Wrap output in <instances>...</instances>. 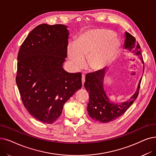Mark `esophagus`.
<instances>
[{
	"mask_svg": "<svg viewBox=\"0 0 156 156\" xmlns=\"http://www.w3.org/2000/svg\"><path fill=\"white\" fill-rule=\"evenodd\" d=\"M85 75L84 74H82V85H83L84 83H85Z\"/></svg>",
	"mask_w": 156,
	"mask_h": 156,
	"instance_id": "1",
	"label": "esophagus"
}]
</instances>
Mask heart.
Here are the masks:
<instances>
[{"label": "heart", "mask_w": 156, "mask_h": 156, "mask_svg": "<svg viewBox=\"0 0 156 156\" xmlns=\"http://www.w3.org/2000/svg\"><path fill=\"white\" fill-rule=\"evenodd\" d=\"M120 43L112 31L94 28L86 30L80 34L75 43L67 48V55L73 69L78 71L87 64L93 71L103 69L116 56Z\"/></svg>", "instance_id": "heart-1"}]
</instances>
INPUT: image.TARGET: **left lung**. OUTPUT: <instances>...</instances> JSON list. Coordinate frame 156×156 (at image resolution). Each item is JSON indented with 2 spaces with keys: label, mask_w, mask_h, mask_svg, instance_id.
Here are the masks:
<instances>
[{
  "label": "left lung",
  "mask_w": 156,
  "mask_h": 156,
  "mask_svg": "<svg viewBox=\"0 0 156 156\" xmlns=\"http://www.w3.org/2000/svg\"><path fill=\"white\" fill-rule=\"evenodd\" d=\"M124 50L134 53L144 64L140 46L136 42V39L126 32L124 34ZM106 71V68H104L102 70L87 74L84 83V87L89 92L90 98L87 105L88 114L92 119L104 123L117 119L127 111L138 97L142 78H141L139 81L136 92L129 99L124 102L115 103L111 101L105 90L104 78ZM143 71H144V66Z\"/></svg>",
  "instance_id": "obj_1"
}]
</instances>
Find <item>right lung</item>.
Listing matches in <instances>:
<instances>
[{
    "mask_svg": "<svg viewBox=\"0 0 156 156\" xmlns=\"http://www.w3.org/2000/svg\"><path fill=\"white\" fill-rule=\"evenodd\" d=\"M69 36L67 26L41 24L28 34L18 55L16 82L33 117L53 124L63 106L82 88V74L63 69Z\"/></svg>",
    "mask_w": 156,
    "mask_h": 156,
    "instance_id": "1",
    "label": "right lung"
}]
</instances>
